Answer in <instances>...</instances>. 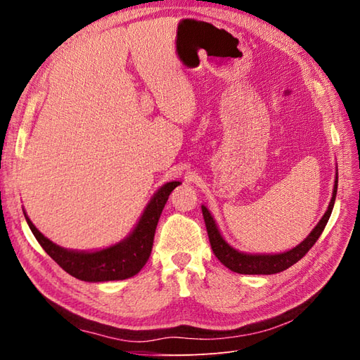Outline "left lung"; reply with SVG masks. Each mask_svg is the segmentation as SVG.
Returning a JSON list of instances; mask_svg holds the SVG:
<instances>
[{
    "label": "left lung",
    "instance_id": "1",
    "mask_svg": "<svg viewBox=\"0 0 360 360\" xmlns=\"http://www.w3.org/2000/svg\"><path fill=\"white\" fill-rule=\"evenodd\" d=\"M336 191H338V171L335 177V184H333L332 200L329 202L328 210H326V213L320 219V222L315 225V228L309 233V236L304 238L303 242H300L296 248L279 254H248V252H242V250L234 249L222 237L219 228H217L209 209H207L205 205H201L204 222L207 226V234H209V240L213 249V254L225 267H228L231 271H236V274H242V275L279 274V271L291 267L294 263H297V261L303 258L304 254H307L308 250L315 245V242L319 240V237L321 236L324 226L328 224L330 213L333 210Z\"/></svg>",
    "mask_w": 360,
    "mask_h": 360
}]
</instances>
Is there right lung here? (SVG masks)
Masks as SVG:
<instances>
[{
  "label": "right lung",
  "mask_w": 360,
  "mask_h": 360,
  "mask_svg": "<svg viewBox=\"0 0 360 360\" xmlns=\"http://www.w3.org/2000/svg\"><path fill=\"white\" fill-rule=\"evenodd\" d=\"M179 184L181 183L168 181L160 186L146 205L130 234L118 243L99 250H73L61 248L37 230L34 224L30 221L25 210L24 216L40 246L69 275L86 282L122 281L135 276L146 266L151 254V248H153L156 226L163 207L168 201L169 193Z\"/></svg>",
  "instance_id": "add662e5"
}]
</instances>
